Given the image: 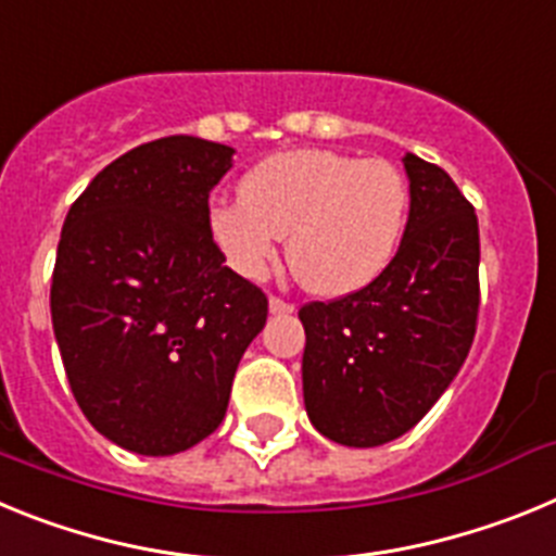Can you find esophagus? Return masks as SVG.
I'll return each mask as SVG.
<instances>
[{
  "label": "esophagus",
  "instance_id": "34e87169",
  "mask_svg": "<svg viewBox=\"0 0 556 556\" xmlns=\"http://www.w3.org/2000/svg\"><path fill=\"white\" fill-rule=\"evenodd\" d=\"M269 312L273 314H292L294 312V303L283 301V298H269Z\"/></svg>",
  "mask_w": 556,
  "mask_h": 556
}]
</instances>
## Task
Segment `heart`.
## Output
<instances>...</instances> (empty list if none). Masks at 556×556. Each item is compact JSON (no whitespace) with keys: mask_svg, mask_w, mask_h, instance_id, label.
<instances>
[{"mask_svg":"<svg viewBox=\"0 0 556 556\" xmlns=\"http://www.w3.org/2000/svg\"><path fill=\"white\" fill-rule=\"evenodd\" d=\"M409 217V184L384 159L292 150L262 161L242 198L208 214L211 239L244 278H262L289 236V267L314 294L339 298L390 267Z\"/></svg>","mask_w":556,"mask_h":556,"instance_id":"1","label":"heart"}]
</instances>
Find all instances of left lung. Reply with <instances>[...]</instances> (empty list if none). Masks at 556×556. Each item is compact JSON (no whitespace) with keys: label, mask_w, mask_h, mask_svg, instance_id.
Instances as JSON below:
<instances>
[{"label":"left lung","mask_w":556,"mask_h":556,"mask_svg":"<svg viewBox=\"0 0 556 556\" xmlns=\"http://www.w3.org/2000/svg\"><path fill=\"white\" fill-rule=\"evenodd\" d=\"M409 219L376 281L298 312L303 401L323 437L372 448L406 434L448 390L479 317V219L451 175L406 152Z\"/></svg>","instance_id":"8db88e82"}]
</instances>
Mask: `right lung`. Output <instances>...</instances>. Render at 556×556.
<instances>
[{
    "mask_svg": "<svg viewBox=\"0 0 556 556\" xmlns=\"http://www.w3.org/2000/svg\"><path fill=\"white\" fill-rule=\"evenodd\" d=\"M233 147L147 141L72 203L49 289L77 406L132 454L169 456L217 431L267 294L225 267L208 194Z\"/></svg>",
    "mask_w": 556,
    "mask_h": 556,
    "instance_id": "add662e5",
    "label": "right lung"
}]
</instances>
